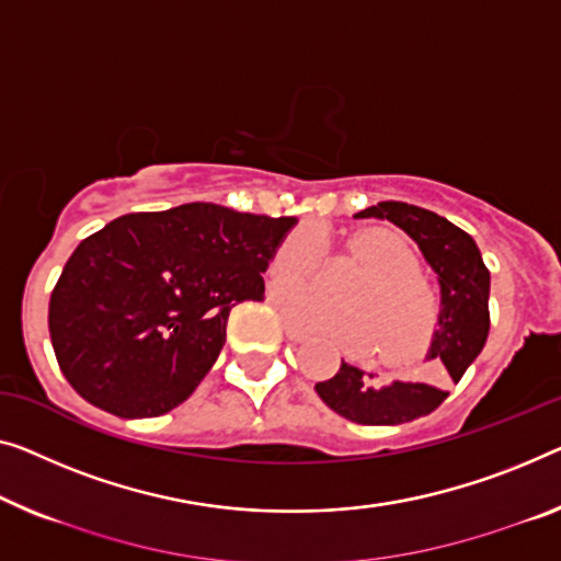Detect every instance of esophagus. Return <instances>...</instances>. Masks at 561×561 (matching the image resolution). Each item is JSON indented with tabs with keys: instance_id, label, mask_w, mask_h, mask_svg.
I'll return each mask as SVG.
<instances>
[{
	"instance_id": "esophagus-1",
	"label": "esophagus",
	"mask_w": 561,
	"mask_h": 561,
	"mask_svg": "<svg viewBox=\"0 0 561 561\" xmlns=\"http://www.w3.org/2000/svg\"><path fill=\"white\" fill-rule=\"evenodd\" d=\"M284 334H287V340L295 342V345H297V342H305L307 340V334L302 330L291 328V324H287V322H284Z\"/></svg>"
}]
</instances>
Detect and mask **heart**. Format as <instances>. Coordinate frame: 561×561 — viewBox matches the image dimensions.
<instances>
[{"mask_svg": "<svg viewBox=\"0 0 561 561\" xmlns=\"http://www.w3.org/2000/svg\"><path fill=\"white\" fill-rule=\"evenodd\" d=\"M347 249L367 270V277L347 291V309L322 305L309 289L277 291L284 320L320 332L345 353H367L390 365L415 360L428 347L440 322V295L417 272V256L398 233L370 229L355 233ZM322 262V239L314 229H297L272 256V279L307 282Z\"/></svg>", "mask_w": 561, "mask_h": 561, "instance_id": "heart-1", "label": "heart"}]
</instances>
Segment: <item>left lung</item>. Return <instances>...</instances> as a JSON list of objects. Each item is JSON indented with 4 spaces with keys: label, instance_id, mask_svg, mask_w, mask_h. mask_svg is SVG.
Masks as SVG:
<instances>
[{
    "label": "left lung",
    "instance_id": "8db88e82",
    "mask_svg": "<svg viewBox=\"0 0 561 561\" xmlns=\"http://www.w3.org/2000/svg\"><path fill=\"white\" fill-rule=\"evenodd\" d=\"M357 219H388L403 229L438 274L440 322L433 334L428 360L446 382H458L489 337L491 274L479 247L463 229L428 208L380 201L355 214ZM334 413L360 425H400L428 415L448 398L440 380L380 382L373 373L342 363L334 378L314 386Z\"/></svg>",
    "mask_w": 561,
    "mask_h": 561
}]
</instances>
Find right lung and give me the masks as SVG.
<instances>
[{"label": "right lung", "instance_id": "right-lung-1", "mask_svg": "<svg viewBox=\"0 0 561 561\" xmlns=\"http://www.w3.org/2000/svg\"><path fill=\"white\" fill-rule=\"evenodd\" d=\"M295 224L196 201L125 214L80 241L47 317L67 382L118 417L173 411L219 357L231 307L264 297Z\"/></svg>", "mask_w": 561, "mask_h": 561}]
</instances>
